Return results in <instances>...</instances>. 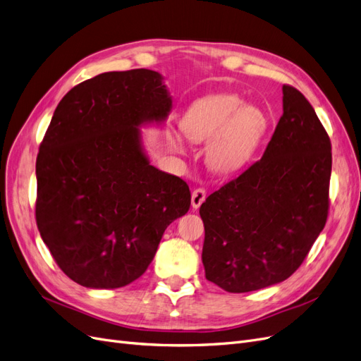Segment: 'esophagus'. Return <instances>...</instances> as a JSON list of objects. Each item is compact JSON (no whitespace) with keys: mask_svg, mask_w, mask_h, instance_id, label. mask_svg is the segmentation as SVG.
<instances>
[{"mask_svg":"<svg viewBox=\"0 0 361 361\" xmlns=\"http://www.w3.org/2000/svg\"><path fill=\"white\" fill-rule=\"evenodd\" d=\"M204 199H206V191L203 188L194 190L191 194V206L194 207V209H199L202 203L204 202Z\"/></svg>","mask_w":361,"mask_h":361,"instance_id":"34e87169","label":"esophagus"}]
</instances>
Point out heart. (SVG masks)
Masks as SVG:
<instances>
[{
	"label": "heart",
	"instance_id": "b5f03b06",
	"mask_svg": "<svg viewBox=\"0 0 361 361\" xmlns=\"http://www.w3.org/2000/svg\"><path fill=\"white\" fill-rule=\"evenodd\" d=\"M268 120L259 106L238 96L218 93L195 101L180 120V129L194 143H206V164L216 174H235L253 158L265 135ZM171 149L183 152L180 135L167 134Z\"/></svg>",
	"mask_w": 361,
	"mask_h": 361
}]
</instances>
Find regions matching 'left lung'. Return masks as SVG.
<instances>
[{"label":"left lung","instance_id":"1","mask_svg":"<svg viewBox=\"0 0 361 361\" xmlns=\"http://www.w3.org/2000/svg\"><path fill=\"white\" fill-rule=\"evenodd\" d=\"M331 143L302 93L283 85L265 154L200 206L206 279L232 293L290 277L329 215Z\"/></svg>","mask_w":361,"mask_h":361}]
</instances>
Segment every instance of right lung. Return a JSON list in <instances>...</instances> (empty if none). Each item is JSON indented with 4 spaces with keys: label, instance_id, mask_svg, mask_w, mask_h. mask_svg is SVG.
Here are the masks:
<instances>
[{
    "label": "right lung",
    "instance_id": "obj_1",
    "mask_svg": "<svg viewBox=\"0 0 361 361\" xmlns=\"http://www.w3.org/2000/svg\"><path fill=\"white\" fill-rule=\"evenodd\" d=\"M171 106L161 73L133 69L75 85L54 111L36 161V221L78 285L133 283L188 212L187 182L150 166L140 129L166 122Z\"/></svg>",
    "mask_w": 361,
    "mask_h": 361
}]
</instances>
